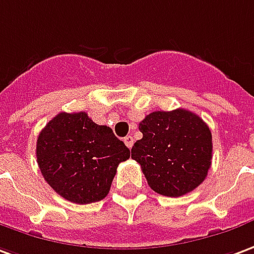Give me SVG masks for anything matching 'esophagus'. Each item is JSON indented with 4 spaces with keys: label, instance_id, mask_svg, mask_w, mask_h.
Masks as SVG:
<instances>
[{
    "label": "esophagus",
    "instance_id": "obj_1",
    "mask_svg": "<svg viewBox=\"0 0 254 254\" xmlns=\"http://www.w3.org/2000/svg\"><path fill=\"white\" fill-rule=\"evenodd\" d=\"M124 141H125V144H127V148H132V145H133V137H132V136H127V137L124 139Z\"/></svg>",
    "mask_w": 254,
    "mask_h": 254
}]
</instances>
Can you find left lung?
I'll use <instances>...</instances> for the list:
<instances>
[{"label":"left lung","instance_id":"left-lung-1","mask_svg":"<svg viewBox=\"0 0 254 254\" xmlns=\"http://www.w3.org/2000/svg\"><path fill=\"white\" fill-rule=\"evenodd\" d=\"M143 137L132 147L148 186L165 196L195 190L212 165V133L189 110L154 111L139 124Z\"/></svg>","mask_w":254,"mask_h":254}]
</instances>
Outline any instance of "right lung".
Segmentation results:
<instances>
[{
	"mask_svg": "<svg viewBox=\"0 0 254 254\" xmlns=\"http://www.w3.org/2000/svg\"><path fill=\"white\" fill-rule=\"evenodd\" d=\"M37 162L60 196L79 205L109 194L118 165L130 157L113 129L97 125L86 113H60L37 139Z\"/></svg>",
	"mask_w": 254,
	"mask_h": 254,
	"instance_id": "obj_1",
	"label": "right lung"
}]
</instances>
